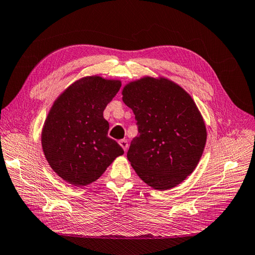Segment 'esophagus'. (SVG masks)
Instances as JSON below:
<instances>
[{
	"mask_svg": "<svg viewBox=\"0 0 255 255\" xmlns=\"http://www.w3.org/2000/svg\"><path fill=\"white\" fill-rule=\"evenodd\" d=\"M120 144H121V146L124 149V151L126 152L127 149H128V142H127V140H125V139L120 140Z\"/></svg>",
	"mask_w": 255,
	"mask_h": 255,
	"instance_id": "1",
	"label": "esophagus"
}]
</instances>
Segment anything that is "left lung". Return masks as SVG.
Instances as JSON below:
<instances>
[{
  "label": "left lung",
  "instance_id": "1",
  "mask_svg": "<svg viewBox=\"0 0 255 255\" xmlns=\"http://www.w3.org/2000/svg\"><path fill=\"white\" fill-rule=\"evenodd\" d=\"M123 101L138 125L127 152L135 173L157 190L179 185L197 167L206 142L192 98L166 78L143 77L124 87Z\"/></svg>",
  "mask_w": 255,
  "mask_h": 255
}]
</instances>
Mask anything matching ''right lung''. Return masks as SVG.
I'll return each mask as SVG.
<instances>
[{
	"mask_svg": "<svg viewBox=\"0 0 255 255\" xmlns=\"http://www.w3.org/2000/svg\"><path fill=\"white\" fill-rule=\"evenodd\" d=\"M120 80L85 77L70 85L51 108L41 142L46 161L55 173L74 186L99 179L122 146L108 135L103 112L121 89Z\"/></svg>",
	"mask_w": 255,
	"mask_h": 255,
	"instance_id": "1",
	"label": "right lung"
}]
</instances>
